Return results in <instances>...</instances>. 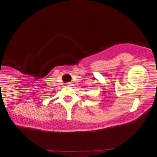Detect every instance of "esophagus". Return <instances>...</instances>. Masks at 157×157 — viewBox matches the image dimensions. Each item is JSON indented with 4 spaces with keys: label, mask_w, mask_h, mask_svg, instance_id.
I'll return each instance as SVG.
<instances>
[{
    "label": "esophagus",
    "mask_w": 157,
    "mask_h": 157,
    "mask_svg": "<svg viewBox=\"0 0 157 157\" xmlns=\"http://www.w3.org/2000/svg\"><path fill=\"white\" fill-rule=\"evenodd\" d=\"M66 86H72V84L71 82H68V83H66Z\"/></svg>",
    "instance_id": "34e87169"
}]
</instances>
